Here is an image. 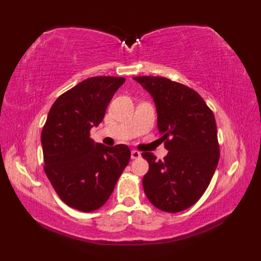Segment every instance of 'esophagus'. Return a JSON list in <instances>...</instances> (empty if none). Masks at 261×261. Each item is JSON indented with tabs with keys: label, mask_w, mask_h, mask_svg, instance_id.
<instances>
[{
	"label": "esophagus",
	"mask_w": 261,
	"mask_h": 261,
	"mask_svg": "<svg viewBox=\"0 0 261 261\" xmlns=\"http://www.w3.org/2000/svg\"><path fill=\"white\" fill-rule=\"evenodd\" d=\"M140 157H141V153L139 151H137V150H132L131 151V158L132 159H138V158H140Z\"/></svg>",
	"instance_id": "34e87169"
}]
</instances>
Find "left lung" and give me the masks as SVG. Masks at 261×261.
Returning <instances> with one entry per match:
<instances>
[{"instance_id": "1", "label": "left lung", "mask_w": 261, "mask_h": 261, "mask_svg": "<svg viewBox=\"0 0 261 261\" xmlns=\"http://www.w3.org/2000/svg\"><path fill=\"white\" fill-rule=\"evenodd\" d=\"M156 104L157 125L168 150L164 160L142 152L149 163L143 191L157 208L177 213L206 191L220 158L215 118L197 92L166 77L138 76Z\"/></svg>"}]
</instances>
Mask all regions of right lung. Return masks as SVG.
<instances>
[{"label":"right lung","mask_w":261,"mask_h":261,"mask_svg":"<svg viewBox=\"0 0 261 261\" xmlns=\"http://www.w3.org/2000/svg\"><path fill=\"white\" fill-rule=\"evenodd\" d=\"M123 77L96 76L62 94L41 132L43 169L64 203L82 212L99 208L130 162L125 145L107 147L90 138Z\"/></svg>","instance_id":"right-lung-1"}]
</instances>
